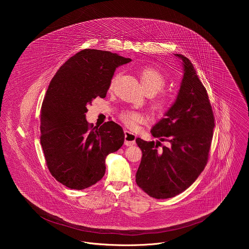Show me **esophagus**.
<instances>
[{"label": "esophagus", "mask_w": 249, "mask_h": 249, "mask_svg": "<svg viewBox=\"0 0 249 249\" xmlns=\"http://www.w3.org/2000/svg\"><path fill=\"white\" fill-rule=\"evenodd\" d=\"M136 140V135L128 130L124 131V144L125 145H133L135 143Z\"/></svg>", "instance_id": "34e87169"}]
</instances>
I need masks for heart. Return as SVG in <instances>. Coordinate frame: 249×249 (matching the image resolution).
<instances>
[{
	"label": "heart",
	"mask_w": 249,
	"mask_h": 249,
	"mask_svg": "<svg viewBox=\"0 0 249 249\" xmlns=\"http://www.w3.org/2000/svg\"><path fill=\"white\" fill-rule=\"evenodd\" d=\"M119 74H116L113 76V78L110 81L109 88L113 89V87L116 84V81L118 79ZM140 79L142 83V88L144 91H152L154 94L161 91L165 86V77L161 72H159L152 68H144L140 72ZM168 99L167 98H161L158 101H156L154 107L158 110H164L168 107ZM122 121L130 128H137L140 124L143 123L146 118L144 114L139 111H132V110H126L124 111L121 114Z\"/></svg>",
	"instance_id": "heart-1"
}]
</instances>
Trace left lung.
I'll return each mask as SVG.
<instances>
[{
  "instance_id": "left-lung-1",
  "label": "left lung",
  "mask_w": 249,
  "mask_h": 249,
  "mask_svg": "<svg viewBox=\"0 0 249 249\" xmlns=\"http://www.w3.org/2000/svg\"><path fill=\"white\" fill-rule=\"evenodd\" d=\"M183 66L178 97L150 130L156 143L137 138L142 160L136 183L149 196L174 197L188 189L204 170L213 138L214 118L207 91L191 61L175 54ZM161 142L168 146L161 150Z\"/></svg>"
}]
</instances>
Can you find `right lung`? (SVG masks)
Segmentation results:
<instances>
[{"label": "right lung", "instance_id": "obj_1", "mask_svg": "<svg viewBox=\"0 0 249 249\" xmlns=\"http://www.w3.org/2000/svg\"><path fill=\"white\" fill-rule=\"evenodd\" d=\"M117 53L85 49L69 58L48 87L40 114V142L52 176L74 190L104 178L106 158L124 143L122 126L113 121L89 125L87 105L106 98L116 68L130 62Z\"/></svg>", "mask_w": 249, "mask_h": 249}]
</instances>
